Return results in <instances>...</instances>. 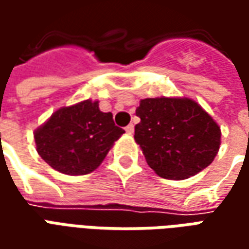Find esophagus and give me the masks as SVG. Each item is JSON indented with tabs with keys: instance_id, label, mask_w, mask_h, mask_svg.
Here are the masks:
<instances>
[{
	"instance_id": "obj_1",
	"label": "esophagus",
	"mask_w": 249,
	"mask_h": 249,
	"mask_svg": "<svg viewBox=\"0 0 249 249\" xmlns=\"http://www.w3.org/2000/svg\"><path fill=\"white\" fill-rule=\"evenodd\" d=\"M125 130H126V133H128V135H133V132H135V125L129 124L126 128H125Z\"/></svg>"
}]
</instances>
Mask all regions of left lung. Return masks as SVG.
<instances>
[{
    "instance_id": "obj_1",
    "label": "left lung",
    "mask_w": 249,
    "mask_h": 249,
    "mask_svg": "<svg viewBox=\"0 0 249 249\" xmlns=\"http://www.w3.org/2000/svg\"><path fill=\"white\" fill-rule=\"evenodd\" d=\"M135 140L148 165L164 178L184 180L213 161L221 130L191 98H144L136 109Z\"/></svg>"
}]
</instances>
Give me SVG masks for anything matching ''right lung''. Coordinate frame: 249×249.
I'll list each match as a JSON object with an SVG mask.
<instances>
[{
  "instance_id": "right-lung-1",
  "label": "right lung",
  "mask_w": 249,
  "mask_h": 249,
  "mask_svg": "<svg viewBox=\"0 0 249 249\" xmlns=\"http://www.w3.org/2000/svg\"><path fill=\"white\" fill-rule=\"evenodd\" d=\"M124 132L110 112L100 110L98 101L85 100L56 110L36 129L35 140L38 155L53 169L80 176L98 168Z\"/></svg>"
}]
</instances>
